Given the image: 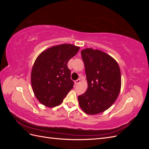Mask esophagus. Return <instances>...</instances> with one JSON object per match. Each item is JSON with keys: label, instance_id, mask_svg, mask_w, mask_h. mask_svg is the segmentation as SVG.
<instances>
[{"label": "esophagus", "instance_id": "34e87169", "mask_svg": "<svg viewBox=\"0 0 149 149\" xmlns=\"http://www.w3.org/2000/svg\"><path fill=\"white\" fill-rule=\"evenodd\" d=\"M80 82H81L80 79H78L77 80H76L75 81H74V84H75V85H78V84L80 83Z\"/></svg>", "mask_w": 149, "mask_h": 149}]
</instances>
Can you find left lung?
<instances>
[{"instance_id": "1", "label": "left lung", "mask_w": 149, "mask_h": 149, "mask_svg": "<svg viewBox=\"0 0 149 149\" xmlns=\"http://www.w3.org/2000/svg\"><path fill=\"white\" fill-rule=\"evenodd\" d=\"M85 66L88 88L78 96L80 107L88 114L105 111L118 98L121 88L120 68L113 58L99 49L81 52Z\"/></svg>"}]
</instances>
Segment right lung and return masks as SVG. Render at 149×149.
Wrapping results in <instances>:
<instances>
[{
    "label": "right lung",
    "mask_w": 149,
    "mask_h": 149,
    "mask_svg": "<svg viewBox=\"0 0 149 149\" xmlns=\"http://www.w3.org/2000/svg\"><path fill=\"white\" fill-rule=\"evenodd\" d=\"M79 49L71 44H61L44 50L35 61L31 73V83L35 97L49 107L60 105L73 89L68 61Z\"/></svg>",
    "instance_id": "obj_1"
}]
</instances>
